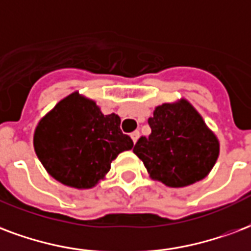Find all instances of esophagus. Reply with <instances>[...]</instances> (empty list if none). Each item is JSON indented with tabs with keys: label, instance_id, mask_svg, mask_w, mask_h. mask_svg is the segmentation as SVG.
I'll use <instances>...</instances> for the list:
<instances>
[{
	"label": "esophagus",
	"instance_id": "1",
	"mask_svg": "<svg viewBox=\"0 0 251 251\" xmlns=\"http://www.w3.org/2000/svg\"><path fill=\"white\" fill-rule=\"evenodd\" d=\"M130 137H131V140H133V142L135 144V142L138 141V138H140V131H138V130L133 131V133L130 134Z\"/></svg>",
	"mask_w": 251,
	"mask_h": 251
}]
</instances>
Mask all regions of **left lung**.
<instances>
[{
	"label": "left lung",
	"mask_w": 251,
	"mask_h": 251,
	"mask_svg": "<svg viewBox=\"0 0 251 251\" xmlns=\"http://www.w3.org/2000/svg\"><path fill=\"white\" fill-rule=\"evenodd\" d=\"M148 122L151 133L141 137L133 151L153 179L183 187L210 173L220 142L186 100L159 105Z\"/></svg>",
	"instance_id": "obj_1"
}]
</instances>
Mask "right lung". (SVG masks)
<instances>
[{
  "instance_id": "right-lung-1",
  "label": "right lung",
  "mask_w": 251,
  "mask_h": 251,
  "mask_svg": "<svg viewBox=\"0 0 251 251\" xmlns=\"http://www.w3.org/2000/svg\"><path fill=\"white\" fill-rule=\"evenodd\" d=\"M114 113L103 116L96 102L72 93L50 110L34 131V150L58 182L90 189L103 179L117 155L133 148Z\"/></svg>"
}]
</instances>
